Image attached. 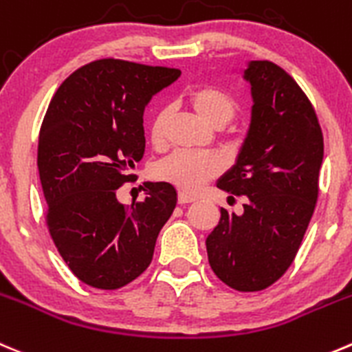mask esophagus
<instances>
[{
	"mask_svg": "<svg viewBox=\"0 0 352 352\" xmlns=\"http://www.w3.org/2000/svg\"><path fill=\"white\" fill-rule=\"evenodd\" d=\"M196 201V197L190 196V194L184 192V190H179V203L180 204H189V203H194Z\"/></svg>",
	"mask_w": 352,
	"mask_h": 352,
	"instance_id": "esophagus-1",
	"label": "esophagus"
}]
</instances>
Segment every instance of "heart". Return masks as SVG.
Instances as JSON below:
<instances>
[{
  "label": "heart",
  "mask_w": 352,
  "mask_h": 352,
  "mask_svg": "<svg viewBox=\"0 0 352 352\" xmlns=\"http://www.w3.org/2000/svg\"><path fill=\"white\" fill-rule=\"evenodd\" d=\"M190 107L214 129H223L239 113V101L232 93L218 85H201L189 94ZM170 111L162 108L149 124V139L156 148L165 144ZM221 162L210 153L175 151L156 165V177L184 190H197L204 182L217 177Z\"/></svg>",
  "instance_id": "obj_1"
}]
</instances>
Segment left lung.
Segmentation results:
<instances>
[{"mask_svg":"<svg viewBox=\"0 0 352 352\" xmlns=\"http://www.w3.org/2000/svg\"><path fill=\"white\" fill-rule=\"evenodd\" d=\"M252 111L237 163L218 189L245 196L244 213H228L208 235L211 270L228 287L258 292L287 272L318 199L323 134L298 82L268 60L244 70Z\"/></svg>","mask_w":352,"mask_h":352,"instance_id":"left-lung-1","label":"left lung"}]
</instances>
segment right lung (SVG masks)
<instances>
[{
  "instance_id": "obj_1",
  "label": "right lung",
  "mask_w": 352,
  "mask_h": 352,
  "mask_svg": "<svg viewBox=\"0 0 352 352\" xmlns=\"http://www.w3.org/2000/svg\"><path fill=\"white\" fill-rule=\"evenodd\" d=\"M179 77V68L103 58L65 78L47 107L37 144L46 225L72 274L91 287L135 280L175 210L168 182H146L148 196L131 206L117 190L134 182L144 155L146 104Z\"/></svg>"
}]
</instances>
